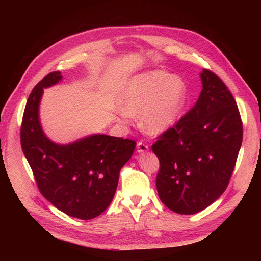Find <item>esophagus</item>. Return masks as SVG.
<instances>
[{
	"label": "esophagus",
	"mask_w": 261,
	"mask_h": 261,
	"mask_svg": "<svg viewBox=\"0 0 261 261\" xmlns=\"http://www.w3.org/2000/svg\"><path fill=\"white\" fill-rule=\"evenodd\" d=\"M148 150H149L148 145L144 144L143 141H139V143H137V152H139V153H145V152L148 151Z\"/></svg>",
	"instance_id": "obj_1"
}]
</instances>
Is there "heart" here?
<instances>
[{
  "label": "heart",
  "mask_w": 261,
  "mask_h": 261,
  "mask_svg": "<svg viewBox=\"0 0 261 261\" xmlns=\"http://www.w3.org/2000/svg\"><path fill=\"white\" fill-rule=\"evenodd\" d=\"M186 101V88L178 76L151 70L133 77L122 97V115L139 113L141 129L151 135L169 130L178 121Z\"/></svg>",
  "instance_id": "1"
}]
</instances>
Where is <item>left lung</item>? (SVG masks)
<instances>
[{"label": "left lung", "instance_id": "1", "mask_svg": "<svg viewBox=\"0 0 261 261\" xmlns=\"http://www.w3.org/2000/svg\"><path fill=\"white\" fill-rule=\"evenodd\" d=\"M202 89L192 110L152 145L160 161L156 189L179 215L209 207L230 181L243 140L239 108L225 84L202 69Z\"/></svg>", "mask_w": 261, "mask_h": 261}]
</instances>
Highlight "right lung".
<instances>
[{
  "label": "right lung",
  "mask_w": 261,
  "mask_h": 261,
  "mask_svg": "<svg viewBox=\"0 0 261 261\" xmlns=\"http://www.w3.org/2000/svg\"><path fill=\"white\" fill-rule=\"evenodd\" d=\"M61 80V72L50 73L29 94L20 128L21 149L44 198L69 217L90 220L111 203L120 171L136 141L94 134L60 145L46 137L39 106L43 88Z\"/></svg>",
  "instance_id": "right-lung-1"
}]
</instances>
